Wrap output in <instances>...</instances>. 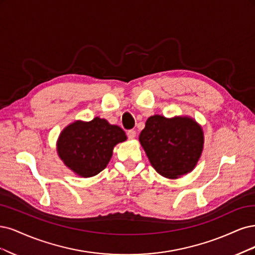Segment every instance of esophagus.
I'll return each instance as SVG.
<instances>
[{
	"label": "esophagus",
	"instance_id": "1",
	"mask_svg": "<svg viewBox=\"0 0 255 255\" xmlns=\"http://www.w3.org/2000/svg\"><path fill=\"white\" fill-rule=\"evenodd\" d=\"M127 135H128V137L130 138V139H133L135 136H136V132L134 130H129L128 132H127Z\"/></svg>",
	"mask_w": 255,
	"mask_h": 255
}]
</instances>
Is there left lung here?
Wrapping results in <instances>:
<instances>
[{
  "label": "left lung",
  "instance_id": "1",
  "mask_svg": "<svg viewBox=\"0 0 255 255\" xmlns=\"http://www.w3.org/2000/svg\"><path fill=\"white\" fill-rule=\"evenodd\" d=\"M138 141L158 174L177 179L196 167L202 154L204 134L191 117L154 114L147 119Z\"/></svg>",
  "mask_w": 255,
  "mask_h": 255
}]
</instances>
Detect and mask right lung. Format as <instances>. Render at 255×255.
Listing matches in <instances>:
<instances>
[{
    "label": "right lung",
    "instance_id": "add662e5",
    "mask_svg": "<svg viewBox=\"0 0 255 255\" xmlns=\"http://www.w3.org/2000/svg\"><path fill=\"white\" fill-rule=\"evenodd\" d=\"M127 139L125 131L101 118L75 121L61 131L56 149L63 164L74 174L90 178L106 168L113 148Z\"/></svg>",
    "mask_w": 255,
    "mask_h": 255
}]
</instances>
